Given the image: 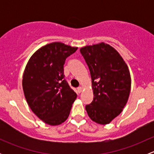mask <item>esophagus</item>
Returning <instances> with one entry per match:
<instances>
[{"label": "esophagus", "instance_id": "1", "mask_svg": "<svg viewBox=\"0 0 154 154\" xmlns=\"http://www.w3.org/2000/svg\"><path fill=\"white\" fill-rule=\"evenodd\" d=\"M82 91H83V87H79V88H77V91H78L79 93H81Z\"/></svg>", "mask_w": 154, "mask_h": 154}]
</instances>
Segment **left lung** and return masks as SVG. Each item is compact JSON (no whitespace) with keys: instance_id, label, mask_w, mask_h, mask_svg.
<instances>
[{"instance_id":"1","label":"left lung","mask_w":154,"mask_h":154,"mask_svg":"<svg viewBox=\"0 0 154 154\" xmlns=\"http://www.w3.org/2000/svg\"><path fill=\"white\" fill-rule=\"evenodd\" d=\"M89 68L93 100L86 105L88 116L99 125L109 124L125 108L131 88L127 65L119 53L104 42L80 49Z\"/></svg>"}]
</instances>
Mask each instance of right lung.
I'll return each instance as SVG.
<instances>
[{
  "mask_svg": "<svg viewBox=\"0 0 154 154\" xmlns=\"http://www.w3.org/2000/svg\"><path fill=\"white\" fill-rule=\"evenodd\" d=\"M77 47L52 42L37 50L29 58L23 74L26 100L34 114L51 126L66 122L77 94L65 80L66 58Z\"/></svg>",
  "mask_w": 154,
  "mask_h": 154,
  "instance_id": "obj_1",
  "label": "right lung"
}]
</instances>
